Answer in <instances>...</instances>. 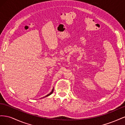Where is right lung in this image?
<instances>
[{
    "label": "right lung",
    "instance_id": "1",
    "mask_svg": "<svg viewBox=\"0 0 125 125\" xmlns=\"http://www.w3.org/2000/svg\"><path fill=\"white\" fill-rule=\"evenodd\" d=\"M53 91H54V88H53V89H52V91H51V92H50V93H49L48 94H47V95H46V96H44L43 97H42V98H44V97H47V96H50V95H51V94L52 93V92H53ZM42 98H41V99H42Z\"/></svg>",
    "mask_w": 125,
    "mask_h": 125
}]
</instances>
